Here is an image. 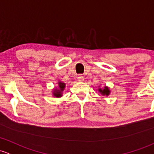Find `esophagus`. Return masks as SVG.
<instances>
[{"instance_id":"obj_1","label":"esophagus","mask_w":154,"mask_h":154,"mask_svg":"<svg viewBox=\"0 0 154 154\" xmlns=\"http://www.w3.org/2000/svg\"><path fill=\"white\" fill-rule=\"evenodd\" d=\"M77 80H78V81H80V82L83 81V80H84V77H83V76H82L81 74H80V75H79L78 77H77Z\"/></svg>"}]
</instances>
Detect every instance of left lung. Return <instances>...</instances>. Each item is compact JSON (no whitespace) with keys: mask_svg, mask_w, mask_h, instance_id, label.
Segmentation results:
<instances>
[{"mask_svg":"<svg viewBox=\"0 0 154 154\" xmlns=\"http://www.w3.org/2000/svg\"><path fill=\"white\" fill-rule=\"evenodd\" d=\"M99 91H100V93H101L102 94H103V95H108V94H109V93H110V91L108 88H107V87H105V88L103 90H102L101 88H100Z\"/></svg>","mask_w":154,"mask_h":154,"instance_id":"1","label":"left lung"}]
</instances>
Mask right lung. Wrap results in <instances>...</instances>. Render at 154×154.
I'll return each instance as SVG.
<instances>
[{
	"label": "right lung",
	"mask_w": 154,
	"mask_h": 154,
	"mask_svg": "<svg viewBox=\"0 0 154 154\" xmlns=\"http://www.w3.org/2000/svg\"><path fill=\"white\" fill-rule=\"evenodd\" d=\"M59 88L60 89L59 90H55L54 91V95L55 97H61V91H63L64 88H65V83H62V82H60L59 83Z\"/></svg>",
	"instance_id": "add662e5"
}]
</instances>
